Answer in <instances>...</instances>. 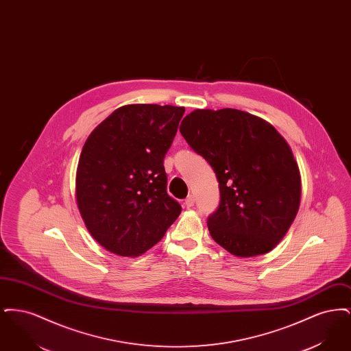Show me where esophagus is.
<instances>
[{"mask_svg": "<svg viewBox=\"0 0 351 351\" xmlns=\"http://www.w3.org/2000/svg\"><path fill=\"white\" fill-rule=\"evenodd\" d=\"M184 205L186 206V208H192L193 205H195V196L193 195H189L185 201H184Z\"/></svg>", "mask_w": 351, "mask_h": 351, "instance_id": "esophagus-1", "label": "esophagus"}]
</instances>
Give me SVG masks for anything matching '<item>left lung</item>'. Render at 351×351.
Listing matches in <instances>:
<instances>
[{
    "instance_id": "obj_1",
    "label": "left lung",
    "mask_w": 351,
    "mask_h": 351,
    "mask_svg": "<svg viewBox=\"0 0 351 351\" xmlns=\"http://www.w3.org/2000/svg\"><path fill=\"white\" fill-rule=\"evenodd\" d=\"M180 133L216 172L212 238L237 256L272 250L300 206V172L283 136L262 118L230 108L192 112Z\"/></svg>"
}]
</instances>
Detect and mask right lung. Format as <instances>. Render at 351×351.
<instances>
[{
  "instance_id": "right-lung-1",
  "label": "right lung",
  "mask_w": 351,
  "mask_h": 351,
  "mask_svg": "<svg viewBox=\"0 0 351 351\" xmlns=\"http://www.w3.org/2000/svg\"><path fill=\"white\" fill-rule=\"evenodd\" d=\"M185 109L135 104L118 108L84 145L76 200L92 237L122 256L156 245L182 212L167 193L163 160Z\"/></svg>"
}]
</instances>
